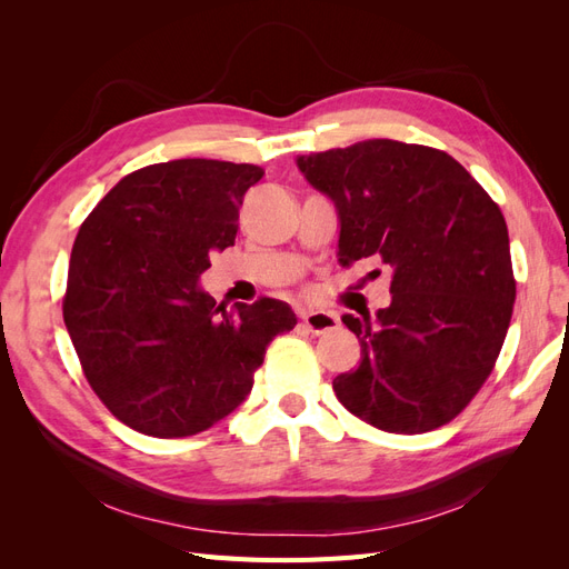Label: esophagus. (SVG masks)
Segmentation results:
<instances>
[{"instance_id": "34e87169", "label": "esophagus", "mask_w": 569, "mask_h": 569, "mask_svg": "<svg viewBox=\"0 0 569 569\" xmlns=\"http://www.w3.org/2000/svg\"><path fill=\"white\" fill-rule=\"evenodd\" d=\"M301 322L311 335H325L339 327V316L330 311H301Z\"/></svg>"}]
</instances>
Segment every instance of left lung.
I'll use <instances>...</instances> for the list:
<instances>
[{
    "instance_id": "obj_1",
    "label": "left lung",
    "mask_w": 569,
    "mask_h": 569,
    "mask_svg": "<svg viewBox=\"0 0 569 569\" xmlns=\"http://www.w3.org/2000/svg\"><path fill=\"white\" fill-rule=\"evenodd\" d=\"M339 211V261L380 256L391 306L341 322L360 366L332 382L343 408L396 435L451 422L491 375L508 335L515 274L506 218L449 153L366 140L297 159Z\"/></svg>"
}]
</instances>
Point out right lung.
Listing matches in <instances>:
<instances>
[{
    "instance_id": "right-lung-1",
    "label": "right lung",
    "mask_w": 569,
    "mask_h": 569,
    "mask_svg": "<svg viewBox=\"0 0 569 569\" xmlns=\"http://www.w3.org/2000/svg\"><path fill=\"white\" fill-rule=\"evenodd\" d=\"M266 170L178 159L134 170L82 220L63 322L92 391L147 437L213 427L247 399L268 343L295 330L282 301L216 306L197 280L234 244L239 206Z\"/></svg>"
}]
</instances>
